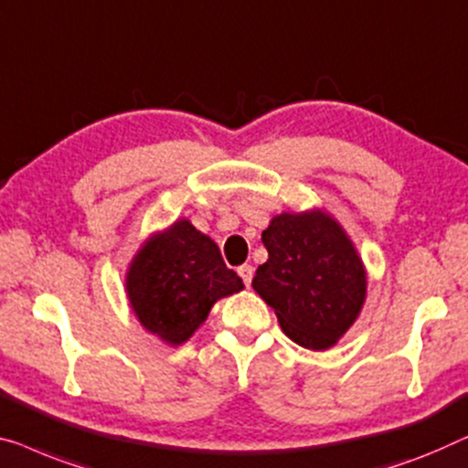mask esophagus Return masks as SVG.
I'll use <instances>...</instances> for the list:
<instances>
[{
  "instance_id": "obj_1",
  "label": "esophagus",
  "mask_w": 468,
  "mask_h": 468,
  "mask_svg": "<svg viewBox=\"0 0 468 468\" xmlns=\"http://www.w3.org/2000/svg\"><path fill=\"white\" fill-rule=\"evenodd\" d=\"M239 274H240V279L245 281V284L249 287L250 281H253V266H250V263H245V266L239 268Z\"/></svg>"
}]
</instances>
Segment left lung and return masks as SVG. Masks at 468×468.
Here are the masks:
<instances>
[{
    "instance_id": "obj_1",
    "label": "left lung",
    "mask_w": 468,
    "mask_h": 468,
    "mask_svg": "<svg viewBox=\"0 0 468 468\" xmlns=\"http://www.w3.org/2000/svg\"><path fill=\"white\" fill-rule=\"evenodd\" d=\"M261 242L268 261L257 268L255 293L295 344L335 346L367 297V270L346 229L323 208H308L274 215Z\"/></svg>"
}]
</instances>
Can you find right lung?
<instances>
[{"instance_id":"1","label":"right lung","mask_w":468,"mask_h":468,"mask_svg":"<svg viewBox=\"0 0 468 468\" xmlns=\"http://www.w3.org/2000/svg\"><path fill=\"white\" fill-rule=\"evenodd\" d=\"M124 289L144 329L168 346H181L207 321L215 302L245 284L226 268L211 236L181 218L144 240L128 263Z\"/></svg>"}]
</instances>
